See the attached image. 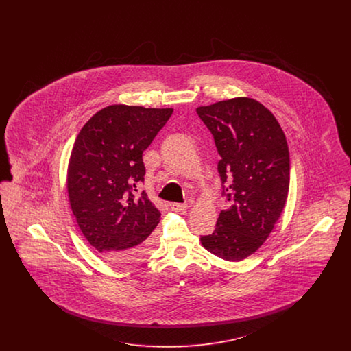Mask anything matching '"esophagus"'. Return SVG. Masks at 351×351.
<instances>
[{"label":"esophagus","mask_w":351,"mask_h":351,"mask_svg":"<svg viewBox=\"0 0 351 351\" xmlns=\"http://www.w3.org/2000/svg\"><path fill=\"white\" fill-rule=\"evenodd\" d=\"M169 208L173 210V212H184L188 205L186 204H182V202H171L169 204Z\"/></svg>","instance_id":"34e87169"}]
</instances>
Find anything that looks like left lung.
<instances>
[{
	"label": "left lung",
	"instance_id": "1",
	"mask_svg": "<svg viewBox=\"0 0 351 351\" xmlns=\"http://www.w3.org/2000/svg\"><path fill=\"white\" fill-rule=\"evenodd\" d=\"M221 156L222 196L215 232L202 246L238 262L258 250L280 217L289 188V151L283 130L261 102L237 97L196 109Z\"/></svg>",
	"mask_w": 351,
	"mask_h": 351
}]
</instances>
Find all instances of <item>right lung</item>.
I'll use <instances>...</instances> for the list:
<instances>
[{"label": "right lung", "instance_id": "right-lung-1", "mask_svg": "<svg viewBox=\"0 0 351 351\" xmlns=\"http://www.w3.org/2000/svg\"><path fill=\"white\" fill-rule=\"evenodd\" d=\"M173 109L110 105L77 135L68 165V196L77 225L102 256L119 266L141 262L152 247L160 212L145 192L142 154Z\"/></svg>", "mask_w": 351, "mask_h": 351}]
</instances>
